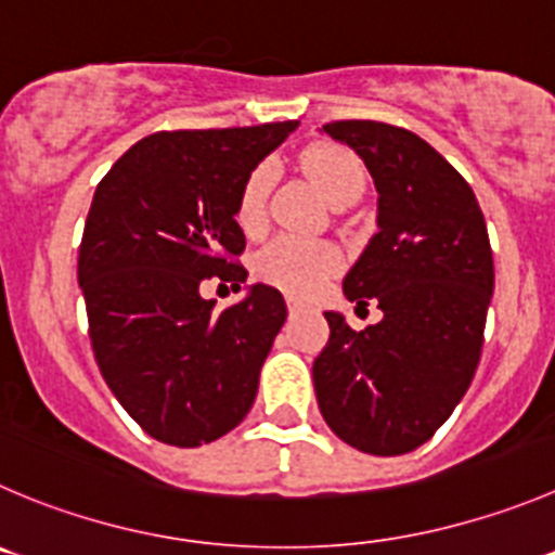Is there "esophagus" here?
<instances>
[{"label":"esophagus","mask_w":555,"mask_h":555,"mask_svg":"<svg viewBox=\"0 0 555 555\" xmlns=\"http://www.w3.org/2000/svg\"><path fill=\"white\" fill-rule=\"evenodd\" d=\"M286 305H288V313H299V310L305 308L302 299H297V297H286Z\"/></svg>","instance_id":"obj_1"}]
</instances>
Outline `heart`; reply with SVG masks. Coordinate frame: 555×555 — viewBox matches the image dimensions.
Instances as JSON below:
<instances>
[{"instance_id": "obj_1", "label": "heart", "mask_w": 555, "mask_h": 555, "mask_svg": "<svg viewBox=\"0 0 555 555\" xmlns=\"http://www.w3.org/2000/svg\"><path fill=\"white\" fill-rule=\"evenodd\" d=\"M302 166L332 207L346 202V198H360L362 188H365V168H362L360 157L346 146H315L313 152L305 155ZM272 168L261 163L242 182L234 215L240 229L247 234H256L267 220V198L269 190H272ZM337 267H340V253L335 245L286 234L274 236L253 258V269L263 283L294 294L315 292L332 272H337Z\"/></svg>"}]
</instances>
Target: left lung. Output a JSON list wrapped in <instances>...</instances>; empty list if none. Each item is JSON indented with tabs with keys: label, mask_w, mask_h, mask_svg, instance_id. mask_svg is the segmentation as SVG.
Instances as JSON below:
<instances>
[{
	"label": "left lung",
	"mask_w": 555,
	"mask_h": 555,
	"mask_svg": "<svg viewBox=\"0 0 555 555\" xmlns=\"http://www.w3.org/2000/svg\"><path fill=\"white\" fill-rule=\"evenodd\" d=\"M365 160L378 231L343 278L357 308L384 319L351 330L324 313L330 340L313 362L319 409L337 439L367 455L425 444L466 395L493 297V253L466 179L411 130L371 119L324 125Z\"/></svg>",
	"instance_id": "8db88e82"
}]
</instances>
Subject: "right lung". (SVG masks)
<instances>
[{
  "instance_id": "right-lung-1",
  "label": "right lung",
  "mask_w": 555,
  "mask_h": 555,
  "mask_svg": "<svg viewBox=\"0 0 555 555\" xmlns=\"http://www.w3.org/2000/svg\"><path fill=\"white\" fill-rule=\"evenodd\" d=\"M297 125L152 133L94 190L78 247L89 340L111 392L163 444H209L256 400L286 302L256 283L242 302L215 310L202 286L240 292L247 281L234 261L245 250L236 198Z\"/></svg>"
}]
</instances>
